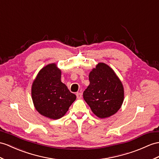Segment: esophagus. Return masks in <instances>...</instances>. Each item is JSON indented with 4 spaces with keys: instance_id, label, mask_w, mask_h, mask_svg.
Segmentation results:
<instances>
[{
    "instance_id": "obj_1",
    "label": "esophagus",
    "mask_w": 159,
    "mask_h": 159,
    "mask_svg": "<svg viewBox=\"0 0 159 159\" xmlns=\"http://www.w3.org/2000/svg\"><path fill=\"white\" fill-rule=\"evenodd\" d=\"M76 96H77V98H78V99H80V98H81L82 97V94L81 92H77V94H76Z\"/></svg>"
}]
</instances>
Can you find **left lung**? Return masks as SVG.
I'll return each instance as SVG.
<instances>
[{"label":"left lung","instance_id":"obj_1","mask_svg":"<svg viewBox=\"0 0 159 159\" xmlns=\"http://www.w3.org/2000/svg\"><path fill=\"white\" fill-rule=\"evenodd\" d=\"M89 80L83 96L93 113L104 119L117 113L124 100V88L113 69L98 63L89 73Z\"/></svg>","mask_w":159,"mask_h":159}]
</instances>
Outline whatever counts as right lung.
Returning <instances> with one entry per match:
<instances>
[{"mask_svg":"<svg viewBox=\"0 0 159 159\" xmlns=\"http://www.w3.org/2000/svg\"><path fill=\"white\" fill-rule=\"evenodd\" d=\"M61 78V69L56 63H51L40 69L32 83V98L35 109L51 119L63 117L76 99Z\"/></svg>","mask_w":159,"mask_h":159,"instance_id":"obj_1","label":"right lung"}]
</instances>
